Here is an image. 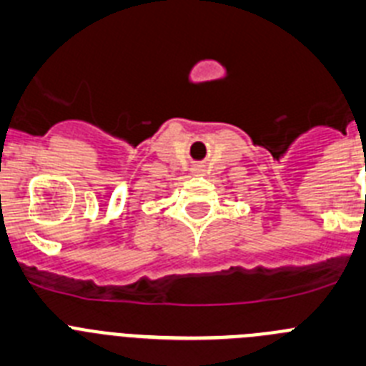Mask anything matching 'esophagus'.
Here are the masks:
<instances>
[{
  "instance_id": "34e87169",
  "label": "esophagus",
  "mask_w": 366,
  "mask_h": 366,
  "mask_svg": "<svg viewBox=\"0 0 366 366\" xmlns=\"http://www.w3.org/2000/svg\"><path fill=\"white\" fill-rule=\"evenodd\" d=\"M191 171H193V173H202V171H204V166H195V167H193V169H191Z\"/></svg>"
}]
</instances>
